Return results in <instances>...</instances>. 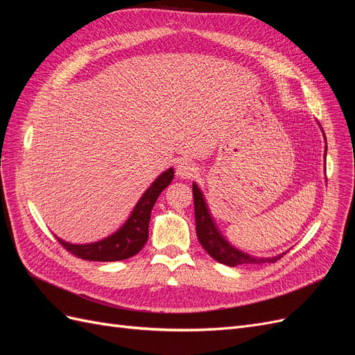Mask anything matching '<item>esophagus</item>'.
Masks as SVG:
<instances>
[{"instance_id": "1", "label": "esophagus", "mask_w": 355, "mask_h": 355, "mask_svg": "<svg viewBox=\"0 0 355 355\" xmlns=\"http://www.w3.org/2000/svg\"><path fill=\"white\" fill-rule=\"evenodd\" d=\"M198 171V167L196 163H192L189 159H180L176 166V175L182 179H189L194 176Z\"/></svg>"}]
</instances>
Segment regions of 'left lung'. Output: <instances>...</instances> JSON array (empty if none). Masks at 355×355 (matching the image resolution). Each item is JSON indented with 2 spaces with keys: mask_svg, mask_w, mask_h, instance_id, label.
<instances>
[{
  "mask_svg": "<svg viewBox=\"0 0 355 355\" xmlns=\"http://www.w3.org/2000/svg\"><path fill=\"white\" fill-rule=\"evenodd\" d=\"M326 153H327V146H326ZM192 194H194L197 237L201 245L204 247V250H206L214 261L228 266L252 265V263H274L286 254L284 252L282 254L272 256V257H256L235 249V247L225 240L223 235L219 232L216 223H214L211 214L209 211L207 202L204 200L202 192L197 187V184H192Z\"/></svg>",
  "mask_w": 355,
  "mask_h": 355,
  "instance_id": "1",
  "label": "left lung"
}]
</instances>
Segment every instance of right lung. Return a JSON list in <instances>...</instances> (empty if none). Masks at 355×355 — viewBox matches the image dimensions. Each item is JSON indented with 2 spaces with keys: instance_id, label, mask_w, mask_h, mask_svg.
<instances>
[{
  "instance_id": "add662e5",
  "label": "right lung",
  "mask_w": 355,
  "mask_h": 355,
  "mask_svg": "<svg viewBox=\"0 0 355 355\" xmlns=\"http://www.w3.org/2000/svg\"><path fill=\"white\" fill-rule=\"evenodd\" d=\"M173 176L175 171L171 167L166 170L164 173H161L153 182V185L145 191L141 200L137 201L132 214L124 222L123 227L111 234L110 237L89 244H72L56 237V235L55 237L69 253L81 257L84 261L115 262L128 259V257L141 252L148 241V227L153 207L161 192L173 180Z\"/></svg>"
}]
</instances>
